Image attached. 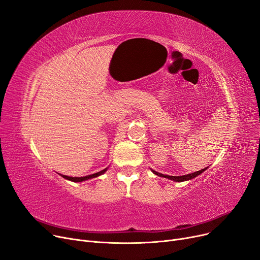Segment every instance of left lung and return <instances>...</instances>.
<instances>
[{
    "label": "left lung",
    "instance_id": "8db88e82",
    "mask_svg": "<svg viewBox=\"0 0 260 260\" xmlns=\"http://www.w3.org/2000/svg\"><path fill=\"white\" fill-rule=\"evenodd\" d=\"M208 168L206 169H202L201 171H198V172H195V173H192V174H187V175H183V176H168V175H163V174H160V173H157L155 171H153L154 174L160 176V177H166V178H169L171 180H174V181H178V182H182V181H186V180H190L195 178L196 176L200 175L202 172L206 171Z\"/></svg>",
    "mask_w": 260,
    "mask_h": 260
}]
</instances>
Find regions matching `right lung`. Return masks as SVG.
<instances>
[{
  "label": "right lung",
  "instance_id": "right-lung-1",
  "mask_svg": "<svg viewBox=\"0 0 260 260\" xmlns=\"http://www.w3.org/2000/svg\"><path fill=\"white\" fill-rule=\"evenodd\" d=\"M106 170L107 169H105L103 171H100V172L95 173V174H92V175L85 176V177H70V176H65V175H62V177H63V178H65V179H68V180L74 181V182H81V181H84V180H87V179H90V178H94V177H98V176L104 174Z\"/></svg>",
  "mask_w": 260,
  "mask_h": 260
}]
</instances>
